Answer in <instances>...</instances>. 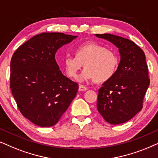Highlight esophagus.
<instances>
[{
	"label": "esophagus",
	"instance_id": "esophagus-1",
	"mask_svg": "<svg viewBox=\"0 0 158 158\" xmlns=\"http://www.w3.org/2000/svg\"><path fill=\"white\" fill-rule=\"evenodd\" d=\"M87 89V87H85L84 85H79V91H86Z\"/></svg>",
	"mask_w": 158,
	"mask_h": 158
}]
</instances>
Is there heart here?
I'll return each mask as SVG.
<instances>
[{
  "instance_id": "1",
  "label": "heart",
  "mask_w": 158,
  "mask_h": 158,
  "mask_svg": "<svg viewBox=\"0 0 158 158\" xmlns=\"http://www.w3.org/2000/svg\"><path fill=\"white\" fill-rule=\"evenodd\" d=\"M74 55H66L63 59V66L70 78H77L78 72L85 69L77 80L83 82L93 80L98 83L107 81L117 73L119 64L117 54L105 46L96 42H86L74 49Z\"/></svg>"
}]
</instances>
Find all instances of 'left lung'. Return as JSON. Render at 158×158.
I'll use <instances>...</instances> for the list:
<instances>
[{
  "instance_id": "obj_1",
  "label": "left lung",
  "mask_w": 158,
  "mask_h": 158,
  "mask_svg": "<svg viewBox=\"0 0 158 158\" xmlns=\"http://www.w3.org/2000/svg\"><path fill=\"white\" fill-rule=\"evenodd\" d=\"M95 36L114 44L119 49L121 59L115 75L99 89L98 110L111 125L124 123L143 107V98L150 82L145 54L127 39L110 33Z\"/></svg>"
}]
</instances>
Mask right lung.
I'll return each mask as SVG.
<instances>
[{
  "instance_id": "obj_1",
  "label": "right lung",
  "mask_w": 158,
  "mask_h": 158,
  "mask_svg": "<svg viewBox=\"0 0 158 158\" xmlns=\"http://www.w3.org/2000/svg\"><path fill=\"white\" fill-rule=\"evenodd\" d=\"M77 35L42 33L22 44L11 57L10 87L25 118L40 127L55 125L77 95L79 85L62 73L59 48Z\"/></svg>"
}]
</instances>
